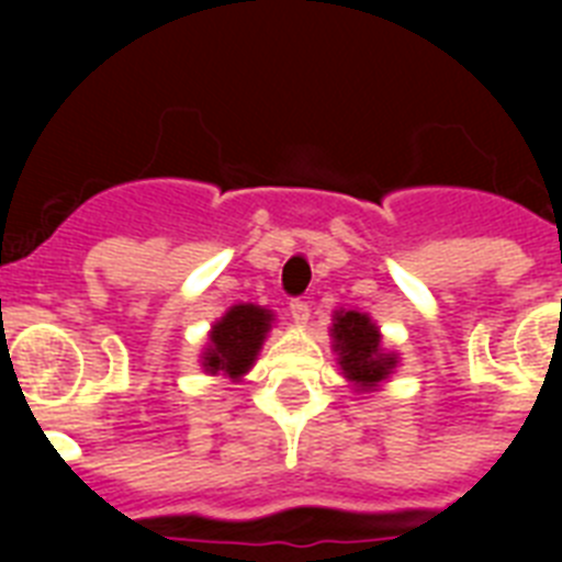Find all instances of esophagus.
<instances>
[{
    "label": "esophagus",
    "instance_id": "34e87169",
    "mask_svg": "<svg viewBox=\"0 0 562 562\" xmlns=\"http://www.w3.org/2000/svg\"><path fill=\"white\" fill-rule=\"evenodd\" d=\"M290 315L292 321H295V326H304L306 321H310V304L301 301V297H295V301L290 304Z\"/></svg>",
    "mask_w": 562,
    "mask_h": 562
}]
</instances>
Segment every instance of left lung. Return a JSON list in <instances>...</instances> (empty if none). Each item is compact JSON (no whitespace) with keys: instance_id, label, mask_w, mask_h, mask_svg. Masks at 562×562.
Segmentation results:
<instances>
[{"instance_id":"left-lung-1","label":"left lung","mask_w":562,"mask_h":562,"mask_svg":"<svg viewBox=\"0 0 562 562\" xmlns=\"http://www.w3.org/2000/svg\"><path fill=\"white\" fill-rule=\"evenodd\" d=\"M329 335L340 374L357 394L380 391L400 366V355L382 346V331L369 312L335 310Z\"/></svg>"}]
</instances>
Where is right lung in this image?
Segmentation results:
<instances>
[{
    "label": "right lung",
    "mask_w": 562,
    "mask_h": 562,
    "mask_svg": "<svg viewBox=\"0 0 562 562\" xmlns=\"http://www.w3.org/2000/svg\"><path fill=\"white\" fill-rule=\"evenodd\" d=\"M272 324L276 315L267 306L233 304L207 331V346L200 355L205 374L233 382L241 380L256 366Z\"/></svg>",
    "instance_id": "obj_1"
}]
</instances>
